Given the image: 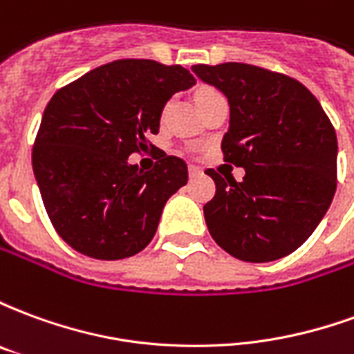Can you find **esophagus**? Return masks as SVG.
I'll return each instance as SVG.
<instances>
[{
    "label": "esophagus",
    "mask_w": 354,
    "mask_h": 354,
    "mask_svg": "<svg viewBox=\"0 0 354 354\" xmlns=\"http://www.w3.org/2000/svg\"><path fill=\"white\" fill-rule=\"evenodd\" d=\"M187 174H189V178H199V176H203V170L199 169V167H189V169H187Z\"/></svg>",
    "instance_id": "obj_1"
}]
</instances>
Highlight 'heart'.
I'll return each mask as SVG.
<instances>
[{"label":"heart","mask_w":354,"mask_h":354,"mask_svg":"<svg viewBox=\"0 0 354 354\" xmlns=\"http://www.w3.org/2000/svg\"><path fill=\"white\" fill-rule=\"evenodd\" d=\"M214 94H218V91L212 87H203L197 91V94H195V98H197V104H201V102H205L207 98H210V96H214Z\"/></svg>","instance_id":"obj_1"}]
</instances>
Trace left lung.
I'll return each instance as SVG.
<instances>
[{"instance_id":"1","label":"left lung","mask_w":354,"mask_h":354,"mask_svg":"<svg viewBox=\"0 0 354 354\" xmlns=\"http://www.w3.org/2000/svg\"><path fill=\"white\" fill-rule=\"evenodd\" d=\"M230 100L223 161L207 169L216 195L205 205L208 231L233 258L263 263L304 245L326 214L337 185V138L319 100L299 81L245 62L192 68Z\"/></svg>"}]
</instances>
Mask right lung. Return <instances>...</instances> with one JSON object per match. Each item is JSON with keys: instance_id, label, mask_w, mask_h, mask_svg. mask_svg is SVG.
Returning a JSON list of instances; mask_svg holds the SVG:
<instances>
[{"instance_id": "1", "label": "right lung", "mask_w": 354, "mask_h": 354, "mask_svg": "<svg viewBox=\"0 0 354 354\" xmlns=\"http://www.w3.org/2000/svg\"><path fill=\"white\" fill-rule=\"evenodd\" d=\"M195 85L189 70L124 58L58 88L43 111L32 167L64 243L94 260H123L153 239L162 207L187 182V165L159 149L151 170L129 165L149 147L165 104Z\"/></svg>"}]
</instances>
